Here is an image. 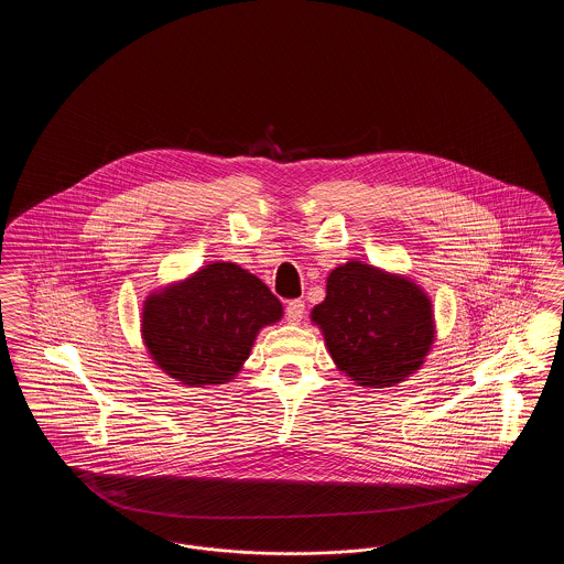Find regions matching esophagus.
Here are the masks:
<instances>
[{"instance_id": "34e87169", "label": "esophagus", "mask_w": 564, "mask_h": 564, "mask_svg": "<svg viewBox=\"0 0 564 564\" xmlns=\"http://www.w3.org/2000/svg\"><path fill=\"white\" fill-rule=\"evenodd\" d=\"M285 317H288V322L294 323V325L302 322V317H304V302L302 300H292L288 304V308H285Z\"/></svg>"}]
</instances>
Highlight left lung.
Returning <instances> with one entry per match:
<instances>
[{
	"instance_id": "left-lung-1",
	"label": "left lung",
	"mask_w": 564,
	"mask_h": 564,
	"mask_svg": "<svg viewBox=\"0 0 564 564\" xmlns=\"http://www.w3.org/2000/svg\"><path fill=\"white\" fill-rule=\"evenodd\" d=\"M311 322L338 372L366 389L400 387L423 368L437 338L430 294L410 274L361 260L327 274Z\"/></svg>"
}]
</instances>
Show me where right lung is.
I'll return each instance as SVG.
<instances>
[{
	"instance_id": "obj_1",
	"label": "right lung",
	"mask_w": 564,
	"mask_h": 564,
	"mask_svg": "<svg viewBox=\"0 0 564 564\" xmlns=\"http://www.w3.org/2000/svg\"><path fill=\"white\" fill-rule=\"evenodd\" d=\"M283 319L267 283L235 262H212L145 295L141 340L164 375L186 387L237 378L258 334Z\"/></svg>"
}]
</instances>
